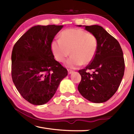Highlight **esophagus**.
I'll return each mask as SVG.
<instances>
[{"label":"esophagus","instance_id":"1","mask_svg":"<svg viewBox=\"0 0 134 134\" xmlns=\"http://www.w3.org/2000/svg\"><path fill=\"white\" fill-rule=\"evenodd\" d=\"M72 72H73V71H72V70H68V73H69V74H71V73H72Z\"/></svg>","mask_w":134,"mask_h":134}]
</instances>
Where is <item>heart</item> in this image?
<instances>
[{
  "mask_svg": "<svg viewBox=\"0 0 134 134\" xmlns=\"http://www.w3.org/2000/svg\"><path fill=\"white\" fill-rule=\"evenodd\" d=\"M51 47L54 58L60 63L64 62L71 52L72 55L67 61L66 65L74 69L93 60L98 41L94 35L83 29H67L62 32L60 39L52 41Z\"/></svg>",
  "mask_w": 134,
  "mask_h": 134,
  "instance_id": "heart-1",
  "label": "heart"
}]
</instances>
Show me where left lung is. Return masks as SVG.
<instances>
[{"label": "left lung", "instance_id": "1", "mask_svg": "<svg viewBox=\"0 0 134 134\" xmlns=\"http://www.w3.org/2000/svg\"><path fill=\"white\" fill-rule=\"evenodd\" d=\"M85 28L96 36L98 48L93 60L85 69L79 70L81 80L78 90L88 100L105 102L116 92L124 76L123 51L119 42L102 26L95 25ZM89 70L92 72L89 73Z\"/></svg>", "mask_w": 134, "mask_h": 134}]
</instances>
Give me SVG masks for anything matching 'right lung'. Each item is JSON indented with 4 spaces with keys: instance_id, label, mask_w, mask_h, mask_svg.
Returning a JSON list of instances; mask_svg holds the SVG:
<instances>
[{
    "instance_id": "add662e5",
    "label": "right lung",
    "mask_w": 134,
    "mask_h": 134,
    "mask_svg": "<svg viewBox=\"0 0 134 134\" xmlns=\"http://www.w3.org/2000/svg\"><path fill=\"white\" fill-rule=\"evenodd\" d=\"M63 26H33L13 46L11 57L13 82L23 98L33 105L48 102L67 75V70L54 59L51 47Z\"/></svg>"
}]
</instances>
